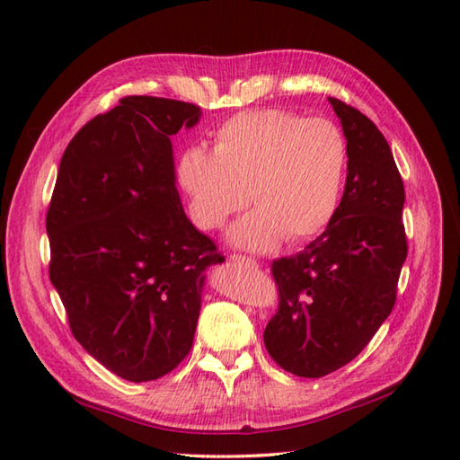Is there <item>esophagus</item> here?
I'll return each instance as SVG.
<instances>
[{"label": "esophagus", "mask_w": 460, "mask_h": 460, "mask_svg": "<svg viewBox=\"0 0 460 460\" xmlns=\"http://www.w3.org/2000/svg\"><path fill=\"white\" fill-rule=\"evenodd\" d=\"M231 261L237 262V265H245V267H257V261L251 257H243V255H231Z\"/></svg>", "instance_id": "34e87169"}]
</instances>
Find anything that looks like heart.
I'll list each match as a JSON object with an SVG mask.
<instances>
[{"mask_svg": "<svg viewBox=\"0 0 460 460\" xmlns=\"http://www.w3.org/2000/svg\"><path fill=\"white\" fill-rule=\"evenodd\" d=\"M213 150L188 148L178 160V181L191 217L205 231L221 229L251 203L231 233L241 249L267 251L324 231L340 203L348 144L328 119H302L280 109L247 111L213 132Z\"/></svg>", "mask_w": 460, "mask_h": 460, "instance_id": "heart-1", "label": "heart"}]
</instances>
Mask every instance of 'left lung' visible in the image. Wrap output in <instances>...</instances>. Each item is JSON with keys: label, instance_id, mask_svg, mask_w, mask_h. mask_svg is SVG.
Here are the masks:
<instances>
[{"label": "left lung", "instance_id": "obj_1", "mask_svg": "<svg viewBox=\"0 0 460 460\" xmlns=\"http://www.w3.org/2000/svg\"><path fill=\"white\" fill-rule=\"evenodd\" d=\"M348 140L346 188L326 231L272 261L279 308L265 348L298 377L349 364L392 314L407 257L405 188L392 148L366 114L328 96Z\"/></svg>", "mask_w": 460, "mask_h": 460}]
</instances>
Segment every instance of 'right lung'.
Instances as JSON below:
<instances>
[{
  "instance_id": "right-lung-1",
  "label": "right lung",
  "mask_w": 460,
  "mask_h": 460,
  "mask_svg": "<svg viewBox=\"0 0 460 460\" xmlns=\"http://www.w3.org/2000/svg\"><path fill=\"white\" fill-rule=\"evenodd\" d=\"M199 116L191 102L124 96L68 142L47 209L49 277L75 340L136 384L190 354L203 270L225 259L175 190L170 136Z\"/></svg>"
}]
</instances>
